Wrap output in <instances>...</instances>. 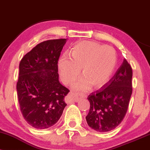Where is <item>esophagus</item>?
Returning <instances> with one entry per match:
<instances>
[{"label": "esophagus", "instance_id": "1", "mask_svg": "<svg viewBox=\"0 0 150 150\" xmlns=\"http://www.w3.org/2000/svg\"><path fill=\"white\" fill-rule=\"evenodd\" d=\"M70 98L71 99L72 101H74V102H78L79 101L81 100V99H84V98L86 97L85 94H77L75 93H74L73 92H70L69 94Z\"/></svg>", "mask_w": 150, "mask_h": 150}]
</instances>
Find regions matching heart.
I'll return each instance as SVG.
<instances>
[{"label": "heart", "instance_id": "b5f03b06", "mask_svg": "<svg viewBox=\"0 0 150 150\" xmlns=\"http://www.w3.org/2000/svg\"><path fill=\"white\" fill-rule=\"evenodd\" d=\"M71 57L63 55L58 61V70L63 82L69 85L81 73L84 77L74 83L78 91L89 90L91 87L101 88L111 78L116 68L117 56L113 48L99 43L83 41L77 43L72 49Z\"/></svg>", "mask_w": 150, "mask_h": 150}]
</instances>
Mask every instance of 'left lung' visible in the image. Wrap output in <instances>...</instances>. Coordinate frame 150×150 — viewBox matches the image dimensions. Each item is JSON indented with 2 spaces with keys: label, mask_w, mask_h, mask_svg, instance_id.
I'll list each match as a JSON object with an SVG mask.
<instances>
[{
  "label": "left lung",
  "mask_w": 150,
  "mask_h": 150,
  "mask_svg": "<svg viewBox=\"0 0 150 150\" xmlns=\"http://www.w3.org/2000/svg\"><path fill=\"white\" fill-rule=\"evenodd\" d=\"M132 70L126 60L106 85L87 97L90 108L86 120L98 132L113 130L123 120L131 97Z\"/></svg>",
  "instance_id": "1"
}]
</instances>
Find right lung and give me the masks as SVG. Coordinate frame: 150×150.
Segmentation results:
<instances>
[{
  "label": "right lung",
  "mask_w": 150,
  "mask_h": 150,
  "mask_svg": "<svg viewBox=\"0 0 150 150\" xmlns=\"http://www.w3.org/2000/svg\"><path fill=\"white\" fill-rule=\"evenodd\" d=\"M66 39L37 44L19 65L17 92L20 111L31 126L46 129L56 124L66 106L70 90L58 80V61Z\"/></svg>",
  "instance_id": "1"
}]
</instances>
